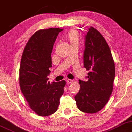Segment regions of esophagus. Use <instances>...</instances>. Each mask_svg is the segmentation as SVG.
<instances>
[{"label": "esophagus", "mask_w": 132, "mask_h": 132, "mask_svg": "<svg viewBox=\"0 0 132 132\" xmlns=\"http://www.w3.org/2000/svg\"><path fill=\"white\" fill-rule=\"evenodd\" d=\"M72 80L71 79H68L67 80H66V82H67L68 83H72Z\"/></svg>", "instance_id": "1"}]
</instances>
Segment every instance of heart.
Instances as JSON below:
<instances>
[{
    "instance_id": "b5f03b06",
    "label": "heart",
    "mask_w": 132,
    "mask_h": 132,
    "mask_svg": "<svg viewBox=\"0 0 132 132\" xmlns=\"http://www.w3.org/2000/svg\"><path fill=\"white\" fill-rule=\"evenodd\" d=\"M66 39L69 43L70 46L78 44V33L75 30H71L68 33L66 36Z\"/></svg>"
}]
</instances>
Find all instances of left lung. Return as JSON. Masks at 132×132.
Segmentation results:
<instances>
[{
	"label": "left lung",
	"mask_w": 132,
	"mask_h": 132,
	"mask_svg": "<svg viewBox=\"0 0 132 132\" xmlns=\"http://www.w3.org/2000/svg\"><path fill=\"white\" fill-rule=\"evenodd\" d=\"M83 65L89 71L88 80H79L80 89L74 99L80 110L95 113L104 107L111 96L115 66L105 39L92 27L85 36Z\"/></svg>",
	"instance_id": "8db88e82"
}]
</instances>
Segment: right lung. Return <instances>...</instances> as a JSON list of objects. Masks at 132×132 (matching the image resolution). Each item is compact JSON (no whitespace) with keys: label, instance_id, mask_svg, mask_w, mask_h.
Masks as SVG:
<instances>
[{"label":"right lung","instance_id":"right-lung-1","mask_svg":"<svg viewBox=\"0 0 132 132\" xmlns=\"http://www.w3.org/2000/svg\"><path fill=\"white\" fill-rule=\"evenodd\" d=\"M63 29L38 30L27 43L21 58L19 85L30 107L41 116L57 110L66 81L50 83L47 76L52 68L51 53L58 33Z\"/></svg>","mask_w":132,"mask_h":132}]
</instances>
